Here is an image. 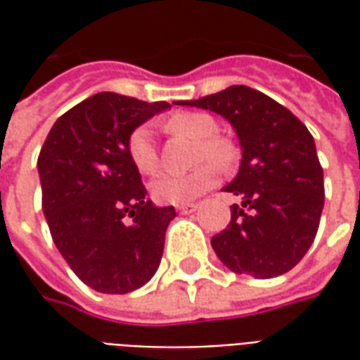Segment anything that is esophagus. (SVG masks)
<instances>
[{"instance_id": "obj_1", "label": "esophagus", "mask_w": 360, "mask_h": 360, "mask_svg": "<svg viewBox=\"0 0 360 360\" xmlns=\"http://www.w3.org/2000/svg\"><path fill=\"white\" fill-rule=\"evenodd\" d=\"M196 210V204H185V206H177L179 214H193Z\"/></svg>"}]
</instances>
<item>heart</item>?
Wrapping results in <instances>:
<instances>
[{
	"label": "heart",
	"instance_id": "1",
	"mask_svg": "<svg viewBox=\"0 0 360 360\" xmlns=\"http://www.w3.org/2000/svg\"><path fill=\"white\" fill-rule=\"evenodd\" d=\"M169 131H181L200 139L196 150V162L210 160L214 164L226 167L233 160V146L216 136V119L202 111H181L165 121ZM129 158L141 173H154L160 164L154 131L150 125L134 129L127 142ZM218 179V172L212 164H200L187 173H160L150 183V193L160 204H187L206 193Z\"/></svg>",
	"mask_w": 360,
	"mask_h": 360
}]
</instances>
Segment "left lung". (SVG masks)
<instances>
[{
    "mask_svg": "<svg viewBox=\"0 0 360 360\" xmlns=\"http://www.w3.org/2000/svg\"><path fill=\"white\" fill-rule=\"evenodd\" d=\"M226 117L241 144L239 173L226 193L241 196L212 249L235 274L276 278L299 264L314 241L324 208V173L309 129L281 103L235 84L175 102Z\"/></svg>",
    "mask_w": 360,
    "mask_h": 360,
    "instance_id": "obj_1",
    "label": "left lung"
}]
</instances>
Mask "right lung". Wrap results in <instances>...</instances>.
Wrapping results in <instances>:
<instances>
[{
  "instance_id": "obj_1",
  "label": "right lung",
  "mask_w": 360,
  "mask_h": 360,
  "mask_svg": "<svg viewBox=\"0 0 360 360\" xmlns=\"http://www.w3.org/2000/svg\"><path fill=\"white\" fill-rule=\"evenodd\" d=\"M167 102L98 92L53 123L38 156L56 247L94 291L131 293L156 274L175 208L148 200L127 142Z\"/></svg>"
}]
</instances>
